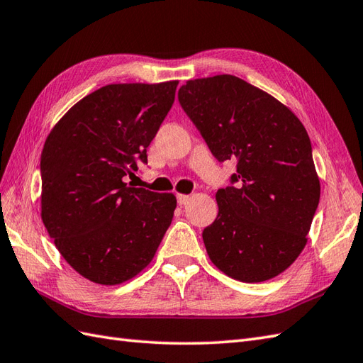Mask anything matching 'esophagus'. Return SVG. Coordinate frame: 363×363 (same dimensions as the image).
<instances>
[{
	"label": "esophagus",
	"mask_w": 363,
	"mask_h": 363,
	"mask_svg": "<svg viewBox=\"0 0 363 363\" xmlns=\"http://www.w3.org/2000/svg\"><path fill=\"white\" fill-rule=\"evenodd\" d=\"M190 202V196H187V194H178V203L182 207L185 206V203Z\"/></svg>",
	"instance_id": "1"
}]
</instances>
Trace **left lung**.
<instances>
[{"instance_id":"8db88e82","label":"left lung","mask_w":363,"mask_h":363,"mask_svg":"<svg viewBox=\"0 0 363 363\" xmlns=\"http://www.w3.org/2000/svg\"><path fill=\"white\" fill-rule=\"evenodd\" d=\"M178 98L216 160L238 162L235 187L218 190L219 213L202 231L210 261L240 282L276 277L305 248L320 198L303 124L233 75L190 79Z\"/></svg>"}]
</instances>
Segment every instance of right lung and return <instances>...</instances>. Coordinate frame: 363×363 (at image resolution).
Segmentation results:
<instances>
[{"label": "right lung", "mask_w": 363, "mask_h": 363, "mask_svg": "<svg viewBox=\"0 0 363 363\" xmlns=\"http://www.w3.org/2000/svg\"><path fill=\"white\" fill-rule=\"evenodd\" d=\"M179 81L108 84L78 101L41 155V219L61 256L99 285L152 262L176 208L173 193L125 182L173 106Z\"/></svg>", "instance_id": "obj_1"}]
</instances>
